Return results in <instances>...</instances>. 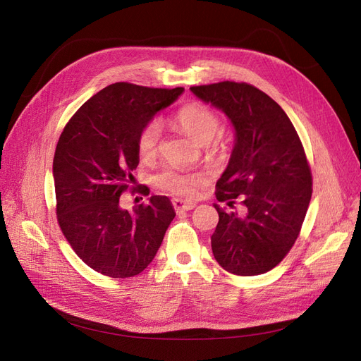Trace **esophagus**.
Returning <instances> with one entry per match:
<instances>
[{
    "instance_id": "obj_1",
    "label": "esophagus",
    "mask_w": 361,
    "mask_h": 361,
    "mask_svg": "<svg viewBox=\"0 0 361 361\" xmlns=\"http://www.w3.org/2000/svg\"><path fill=\"white\" fill-rule=\"evenodd\" d=\"M173 207H174V211L179 214V212H183V211L194 209L195 203H192V202H183L180 199H174L173 200Z\"/></svg>"
}]
</instances>
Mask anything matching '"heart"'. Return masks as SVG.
I'll return each mask as SVG.
<instances>
[{
  "mask_svg": "<svg viewBox=\"0 0 361 361\" xmlns=\"http://www.w3.org/2000/svg\"><path fill=\"white\" fill-rule=\"evenodd\" d=\"M173 123L176 125L185 135L192 141L207 146L223 134L224 125L221 117L212 108L203 104H188L182 106L173 116ZM161 140V128L157 122L147 123L140 130L137 140L138 154L143 158H152L157 155ZM203 180L202 173H188L174 167H166L155 176V185L158 188L170 194L191 197L197 191Z\"/></svg>",
  "mask_w": 361,
  "mask_h": 361,
  "instance_id": "obj_1",
  "label": "heart"
}]
</instances>
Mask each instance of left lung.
Listing matches in <instances>:
<instances>
[{"mask_svg": "<svg viewBox=\"0 0 361 361\" xmlns=\"http://www.w3.org/2000/svg\"><path fill=\"white\" fill-rule=\"evenodd\" d=\"M202 101L233 123L231 161L216 182L218 224L211 236L215 260L235 276H259L277 267L301 232L312 199V171L301 140L281 106L247 82L194 85ZM243 212L234 211V204Z\"/></svg>", "mask_w": 361, "mask_h": 361, "instance_id": "obj_1", "label": "left lung"}]
</instances>
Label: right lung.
Instances as JSON below:
<instances>
[{"instance_id": "add662e5", "label": "right lung", "mask_w": 361, "mask_h": 361, "mask_svg": "<svg viewBox=\"0 0 361 361\" xmlns=\"http://www.w3.org/2000/svg\"><path fill=\"white\" fill-rule=\"evenodd\" d=\"M182 92L106 85L81 105L59 138L52 164L59 226L84 264L106 277L145 271L176 215L166 195H152L133 212L118 200L138 166L140 130Z\"/></svg>"}]
</instances>
